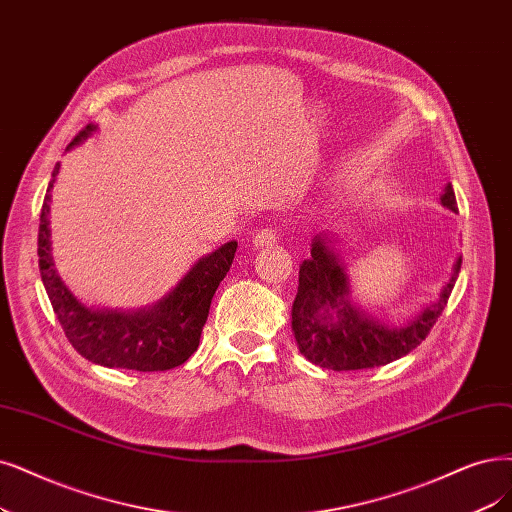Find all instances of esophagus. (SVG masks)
Instances as JSON below:
<instances>
[{
    "label": "esophagus",
    "mask_w": 512,
    "mask_h": 512,
    "mask_svg": "<svg viewBox=\"0 0 512 512\" xmlns=\"http://www.w3.org/2000/svg\"><path fill=\"white\" fill-rule=\"evenodd\" d=\"M276 240H278V232L274 227H261V230H257L253 236L255 246H268V244H274Z\"/></svg>",
    "instance_id": "obj_1"
}]
</instances>
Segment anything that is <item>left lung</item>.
Here are the masks:
<instances>
[{
    "instance_id": "8db88e82",
    "label": "left lung",
    "mask_w": 512,
    "mask_h": 512,
    "mask_svg": "<svg viewBox=\"0 0 512 512\" xmlns=\"http://www.w3.org/2000/svg\"><path fill=\"white\" fill-rule=\"evenodd\" d=\"M443 206L458 211L456 194L447 183ZM327 234L316 236L310 259L299 266V287L293 301V331L299 352L310 363L333 371H356L388 365L418 348L443 314L462 259L441 291V297L405 327H384L367 318L348 301V278L329 251Z\"/></svg>"
}]
</instances>
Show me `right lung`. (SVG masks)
I'll use <instances>...</instances> for the list:
<instances>
[{
  "mask_svg": "<svg viewBox=\"0 0 512 512\" xmlns=\"http://www.w3.org/2000/svg\"><path fill=\"white\" fill-rule=\"evenodd\" d=\"M92 130L94 126L90 124L80 130L67 149L84 141ZM56 173L59 164L52 170V181L42 204L37 257L52 310L69 344L90 363L109 369L168 371L183 365L198 350L213 295L232 268L238 242H227L202 257L179 285L149 310L109 312L86 308L63 285L50 257L48 202Z\"/></svg>",
  "mask_w": 512,
  "mask_h": 512,
  "instance_id": "add662e5",
  "label": "right lung"
}]
</instances>
